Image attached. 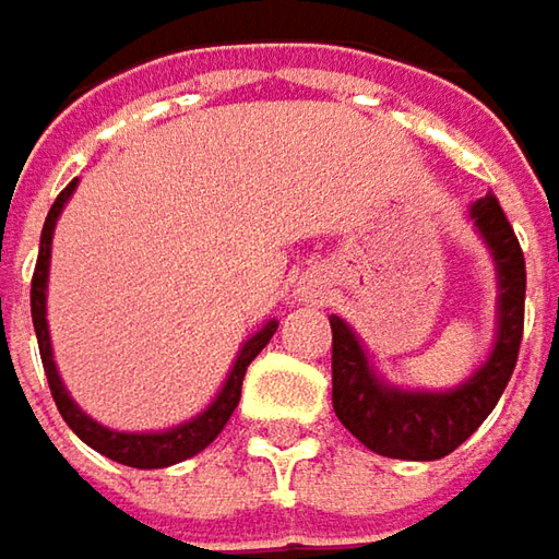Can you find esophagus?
<instances>
[{
	"label": "esophagus",
	"instance_id": "1",
	"mask_svg": "<svg viewBox=\"0 0 559 559\" xmlns=\"http://www.w3.org/2000/svg\"><path fill=\"white\" fill-rule=\"evenodd\" d=\"M316 287H319V281H306V294H309V297H316V294H319V290H316Z\"/></svg>",
	"mask_w": 559,
	"mask_h": 559
}]
</instances>
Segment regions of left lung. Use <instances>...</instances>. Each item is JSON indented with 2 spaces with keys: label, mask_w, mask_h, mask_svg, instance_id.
I'll return each instance as SVG.
<instances>
[{
  "label": "left lung",
  "mask_w": 559,
  "mask_h": 559,
  "mask_svg": "<svg viewBox=\"0 0 559 559\" xmlns=\"http://www.w3.org/2000/svg\"><path fill=\"white\" fill-rule=\"evenodd\" d=\"M498 269V337L491 356L453 391H403L369 366L353 328L331 316V403L337 419L369 450L394 460H441L460 448L498 406L516 369L525 319V259L495 193L469 209Z\"/></svg>",
  "instance_id": "left-lung-1"
}]
</instances>
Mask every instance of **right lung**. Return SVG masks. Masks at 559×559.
Masks as SVG:
<instances>
[{"label": "right lung", "mask_w": 559, "mask_h": 559, "mask_svg": "<svg viewBox=\"0 0 559 559\" xmlns=\"http://www.w3.org/2000/svg\"><path fill=\"white\" fill-rule=\"evenodd\" d=\"M78 181H71L49 209L46 215V225H43V237H39V255L37 269H34V281H31V316H34V331H37L39 344V359H43V369L49 378V391H52V401L59 406L61 419L68 423V428L90 444L93 450H99L103 456H109L115 463H124V466H134V469H165V466H175L187 456H197L200 450H206L222 428L228 425L231 413L237 409L240 401V384L247 376V366L253 362L255 356L262 353V347L272 341V334L278 331V322H265V325L255 331L253 337L240 347L237 359H234L228 381L222 384L218 397L209 403L206 409L190 419V423L178 425V428H168V431H150V435H136V431H111L106 425L93 423L78 403L68 397L64 384H61L59 369H56V359H52V344H49V325H46V281H49V250H52V231H56V222H59L61 209L68 203V197L74 193Z\"/></svg>", "instance_id": "right-lung-1"}]
</instances>
